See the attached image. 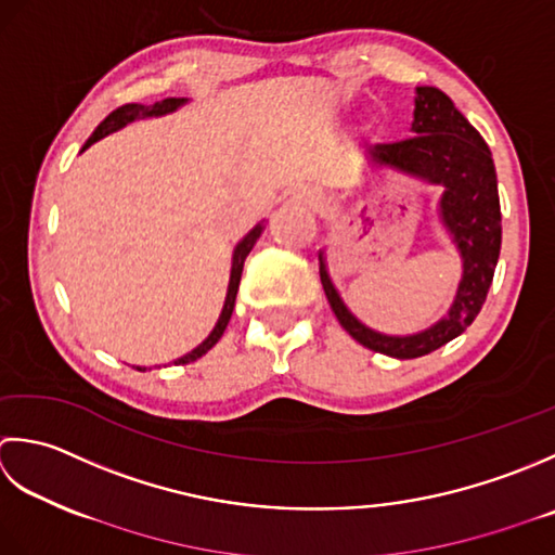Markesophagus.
Returning a JSON list of instances; mask_svg holds the SVG:
<instances>
[{"instance_id": "1", "label": "esophagus", "mask_w": 555, "mask_h": 555, "mask_svg": "<svg viewBox=\"0 0 555 555\" xmlns=\"http://www.w3.org/2000/svg\"><path fill=\"white\" fill-rule=\"evenodd\" d=\"M294 198L304 203V206H319V201H321V196L315 194L313 189H301V191H297V194H294Z\"/></svg>"}]
</instances>
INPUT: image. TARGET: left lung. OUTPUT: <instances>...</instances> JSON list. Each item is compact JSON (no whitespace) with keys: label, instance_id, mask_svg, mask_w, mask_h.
Returning <instances> with one entry per match:
<instances>
[{"label":"left lung","instance_id":"1","mask_svg":"<svg viewBox=\"0 0 555 555\" xmlns=\"http://www.w3.org/2000/svg\"><path fill=\"white\" fill-rule=\"evenodd\" d=\"M412 131L416 133L412 139L378 143L373 160L446 186L440 215L460 248L462 268H465L455 304L446 319L410 337H390L371 331L349 313L327 278L323 254H319L321 282L337 321L357 343L395 359L431 354L434 349L465 333L483 307L501 254L499 182H495L491 151L479 131L452 105L443 90L431 86L414 90Z\"/></svg>","mask_w":555,"mask_h":555}]
</instances>
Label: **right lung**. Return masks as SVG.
Wrapping results in <instances>:
<instances>
[{"mask_svg":"<svg viewBox=\"0 0 555 555\" xmlns=\"http://www.w3.org/2000/svg\"><path fill=\"white\" fill-rule=\"evenodd\" d=\"M186 100L184 98H165V100H160V103H153V105H139V103H129V105H121V107H117L115 112H109V115L98 124V129L90 133V139L86 141V145H83V151L88 149L90 143H95V141H100L103 139V135H107V133H112V131H117V129H121V127H127L129 121H133V119H145V117H160V115H167V112H175L179 105H184ZM261 232H263V224H256V228L248 232L244 240L240 242V246L234 248V258H232V275H230V289H228V299H224V309H222V313H220V321H218V325L212 327V333L206 337V340H203V345H198L194 352L191 354H186V357H182V359H177L175 364H189V361H196V359H201L203 354L208 352V349H212L215 347V343L220 340L222 337V333H224V327H228V323H230V319H232V311H234V299H236V289H240V280H242V270H244V261H246V256L251 254V248H254V244H256V240L258 236H261ZM139 371H145V369H139Z\"/></svg>","mask_w":555,"mask_h":555,"instance_id":"1","label":"right lung"}]
</instances>
